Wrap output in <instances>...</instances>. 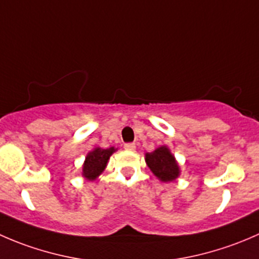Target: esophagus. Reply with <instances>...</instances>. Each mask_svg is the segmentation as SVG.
<instances>
[{"instance_id": "34e87169", "label": "esophagus", "mask_w": 259, "mask_h": 259, "mask_svg": "<svg viewBox=\"0 0 259 259\" xmlns=\"http://www.w3.org/2000/svg\"><path fill=\"white\" fill-rule=\"evenodd\" d=\"M124 149H126V150H130V151H134L135 149H137V145H135L134 143H126V144L124 145Z\"/></svg>"}]
</instances>
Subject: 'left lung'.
<instances>
[{
    "mask_svg": "<svg viewBox=\"0 0 259 259\" xmlns=\"http://www.w3.org/2000/svg\"><path fill=\"white\" fill-rule=\"evenodd\" d=\"M145 161L154 176L161 182H173L179 177V165L168 146H159L151 153H146Z\"/></svg>",
    "mask_w": 259,
    "mask_h": 259,
    "instance_id": "1",
    "label": "left lung"
}]
</instances>
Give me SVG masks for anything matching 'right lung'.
Segmentation results:
<instances>
[{
  "instance_id": "obj_1",
  "label": "right lung",
  "mask_w": 259,
  "mask_h": 259,
  "mask_svg": "<svg viewBox=\"0 0 259 259\" xmlns=\"http://www.w3.org/2000/svg\"><path fill=\"white\" fill-rule=\"evenodd\" d=\"M114 151H116V149L114 146L108 149L103 148H95L90 151V153L86 155L85 161H83L82 165V177L86 180H95L105 170L106 164H108L109 159L113 155Z\"/></svg>"
}]
</instances>
